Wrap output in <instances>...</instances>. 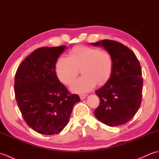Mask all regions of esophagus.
Instances as JSON below:
<instances>
[{
  "instance_id": "esophagus-1",
  "label": "esophagus",
  "mask_w": 159,
  "mask_h": 159,
  "mask_svg": "<svg viewBox=\"0 0 159 159\" xmlns=\"http://www.w3.org/2000/svg\"><path fill=\"white\" fill-rule=\"evenodd\" d=\"M86 97H87V95H85V94H81V95L80 96V100H83V99H85Z\"/></svg>"
}]
</instances>
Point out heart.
<instances>
[{
	"mask_svg": "<svg viewBox=\"0 0 159 159\" xmlns=\"http://www.w3.org/2000/svg\"><path fill=\"white\" fill-rule=\"evenodd\" d=\"M83 74L71 86L72 92H89L98 85L107 83L113 70V59L111 54L98 48L85 46L73 48L68 58L61 57L55 63V72L61 82L70 85L76 78L79 70Z\"/></svg>",
	"mask_w": 159,
	"mask_h": 159,
	"instance_id": "b5f03b06",
	"label": "heart"
}]
</instances>
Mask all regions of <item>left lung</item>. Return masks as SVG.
Wrapping results in <instances>:
<instances>
[{
	"label": "left lung",
	"mask_w": 159,
	"mask_h": 159,
	"mask_svg": "<svg viewBox=\"0 0 159 159\" xmlns=\"http://www.w3.org/2000/svg\"><path fill=\"white\" fill-rule=\"evenodd\" d=\"M90 44L103 47L113 59L111 78L95 92L100 104L94 115L109 126L126 124L136 114L141 102L143 79L139 61L135 54L120 42L104 39Z\"/></svg>",
	"instance_id": "8db88e82"
}]
</instances>
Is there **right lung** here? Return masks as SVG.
<instances>
[{
  "instance_id": "1",
  "label": "right lung",
  "mask_w": 159,
  "mask_h": 159,
  "mask_svg": "<svg viewBox=\"0 0 159 159\" xmlns=\"http://www.w3.org/2000/svg\"><path fill=\"white\" fill-rule=\"evenodd\" d=\"M66 46L42 47L34 50L17 70L16 100L24 120L42 134H57L68 123L73 107L80 101L59 81L55 63Z\"/></svg>"
}]
</instances>
